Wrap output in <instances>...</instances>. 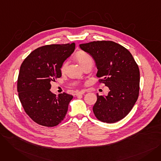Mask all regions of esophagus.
Segmentation results:
<instances>
[{"label": "esophagus", "instance_id": "1", "mask_svg": "<svg viewBox=\"0 0 161 161\" xmlns=\"http://www.w3.org/2000/svg\"><path fill=\"white\" fill-rule=\"evenodd\" d=\"M86 91H79L78 92H76V96H78V95H83L84 93H85Z\"/></svg>", "mask_w": 161, "mask_h": 161}]
</instances>
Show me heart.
Masks as SVG:
<instances>
[{"instance_id": "b5f03b06", "label": "heart", "mask_w": 161, "mask_h": 161, "mask_svg": "<svg viewBox=\"0 0 161 161\" xmlns=\"http://www.w3.org/2000/svg\"><path fill=\"white\" fill-rule=\"evenodd\" d=\"M75 58L77 61L80 63L81 66H83L88 63H92V57L86 52H83V51H79L75 53ZM67 63H64L61 68V72H64L66 71V67H67Z\"/></svg>"}]
</instances>
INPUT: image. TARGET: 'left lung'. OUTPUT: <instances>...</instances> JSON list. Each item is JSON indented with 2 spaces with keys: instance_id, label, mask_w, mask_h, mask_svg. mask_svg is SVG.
I'll return each instance as SVG.
<instances>
[{
  "instance_id": "8db88e82",
  "label": "left lung",
  "mask_w": 161,
  "mask_h": 161,
  "mask_svg": "<svg viewBox=\"0 0 161 161\" xmlns=\"http://www.w3.org/2000/svg\"><path fill=\"white\" fill-rule=\"evenodd\" d=\"M95 61L97 76L109 91L99 96L92 108L99 121H119L130 112L138 98L140 70L128 49L112 41H94L80 44Z\"/></svg>"
}]
</instances>
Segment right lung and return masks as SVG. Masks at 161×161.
I'll list each match as a JSON object with an SVG mask.
<instances>
[{
    "instance_id": "add662e5",
    "label": "right lung",
    "mask_w": 161,
    "mask_h": 161,
    "mask_svg": "<svg viewBox=\"0 0 161 161\" xmlns=\"http://www.w3.org/2000/svg\"><path fill=\"white\" fill-rule=\"evenodd\" d=\"M71 44H52L32 52L22 63L18 80L19 98L25 112L38 125L52 127L63 119L73 96H57L51 82L61 77V68L75 49Z\"/></svg>"
}]
</instances>
